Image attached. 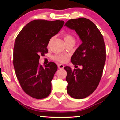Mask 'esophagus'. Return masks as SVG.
Masks as SVG:
<instances>
[{
  "label": "esophagus",
  "instance_id": "obj_1",
  "mask_svg": "<svg viewBox=\"0 0 120 120\" xmlns=\"http://www.w3.org/2000/svg\"><path fill=\"white\" fill-rule=\"evenodd\" d=\"M58 67L59 69H64V66L61 64H58Z\"/></svg>",
  "mask_w": 120,
  "mask_h": 120
}]
</instances>
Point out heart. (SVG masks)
Instances as JSON below:
<instances>
[{"label": "heart", "instance_id": "obj_1", "mask_svg": "<svg viewBox=\"0 0 120 120\" xmlns=\"http://www.w3.org/2000/svg\"><path fill=\"white\" fill-rule=\"evenodd\" d=\"M64 40L66 42V43L67 44L70 42H74L75 43V39L74 36L72 35L71 34L69 33H65L64 34ZM53 40V38H52L50 40L49 42L48 43V46L50 45L51 42ZM53 59L56 61L60 62H66L68 59V56L66 55H64V54H56V55L54 56H53Z\"/></svg>", "mask_w": 120, "mask_h": 120}]
</instances>
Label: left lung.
Here are the masks:
<instances>
[{"mask_svg": "<svg viewBox=\"0 0 120 120\" xmlns=\"http://www.w3.org/2000/svg\"><path fill=\"white\" fill-rule=\"evenodd\" d=\"M65 26L74 30L82 43L73 54V64L82 66V69L65 67L67 72V93L72 98L82 99L94 92L100 82L106 61L104 38L98 28L86 18L69 20Z\"/></svg>", "mask_w": 120, "mask_h": 120, "instance_id": "left-lung-1", "label": "left lung"}]
</instances>
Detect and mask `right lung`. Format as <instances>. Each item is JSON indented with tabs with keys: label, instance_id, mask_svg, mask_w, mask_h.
Instances as JSON below:
<instances>
[{
	"label": "right lung",
	"instance_id": "obj_1",
	"mask_svg": "<svg viewBox=\"0 0 120 120\" xmlns=\"http://www.w3.org/2000/svg\"><path fill=\"white\" fill-rule=\"evenodd\" d=\"M64 24L60 20H34L26 24L16 38L13 52L16 75L24 92L33 98H44L51 92V80L58 67L53 62L43 67L39 59L47 53L50 38Z\"/></svg>",
	"mask_w": 120,
	"mask_h": 120
}]
</instances>
